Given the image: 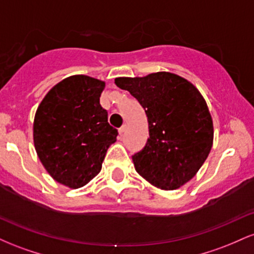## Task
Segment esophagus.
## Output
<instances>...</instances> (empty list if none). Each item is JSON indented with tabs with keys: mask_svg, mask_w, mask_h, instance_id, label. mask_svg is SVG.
<instances>
[{
	"mask_svg": "<svg viewBox=\"0 0 254 254\" xmlns=\"http://www.w3.org/2000/svg\"><path fill=\"white\" fill-rule=\"evenodd\" d=\"M125 130H127V127H125V125H123V127H119V135L121 136H123L124 135V132H125Z\"/></svg>",
	"mask_w": 254,
	"mask_h": 254,
	"instance_id": "esophagus-1",
	"label": "esophagus"
}]
</instances>
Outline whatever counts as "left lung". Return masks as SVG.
I'll use <instances>...</instances> for the list:
<instances>
[{
  "mask_svg": "<svg viewBox=\"0 0 254 254\" xmlns=\"http://www.w3.org/2000/svg\"><path fill=\"white\" fill-rule=\"evenodd\" d=\"M143 107L149 138L132 155L137 173L164 190H176L194 177L212 147V121L200 93L185 78L160 71L145 77H118Z\"/></svg>",
  "mask_w": 254,
  "mask_h": 254,
  "instance_id": "obj_1",
  "label": "left lung"
}]
</instances>
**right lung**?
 <instances>
[{
	"instance_id": "obj_1",
	"label": "right lung",
	"mask_w": 254,
	"mask_h": 254,
	"mask_svg": "<svg viewBox=\"0 0 254 254\" xmlns=\"http://www.w3.org/2000/svg\"><path fill=\"white\" fill-rule=\"evenodd\" d=\"M105 83L75 75L46 94L33 124L34 147L40 161L58 183L77 189L101 170L118 131L107 122L100 105Z\"/></svg>"
}]
</instances>
